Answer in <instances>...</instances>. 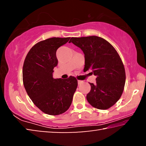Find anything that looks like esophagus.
<instances>
[{"label":"esophagus","instance_id":"esophagus-1","mask_svg":"<svg viewBox=\"0 0 146 146\" xmlns=\"http://www.w3.org/2000/svg\"><path fill=\"white\" fill-rule=\"evenodd\" d=\"M82 84V81H81V80H78V85Z\"/></svg>","mask_w":146,"mask_h":146}]
</instances>
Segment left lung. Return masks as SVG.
Here are the masks:
<instances>
[{
  "mask_svg": "<svg viewBox=\"0 0 146 146\" xmlns=\"http://www.w3.org/2000/svg\"><path fill=\"white\" fill-rule=\"evenodd\" d=\"M69 42L84 53V72L91 70L97 76L95 84L90 83L91 90L86 96L88 102L98 110L110 108L120 99L125 82V68L117 51L97 36L72 37Z\"/></svg>",
  "mask_w": 146,
  "mask_h": 146,
  "instance_id": "1",
  "label": "left lung"
}]
</instances>
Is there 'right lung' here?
Masks as SVG:
<instances>
[{"instance_id": "add662e5", "label": "right lung", "mask_w": 146, "mask_h": 146, "mask_svg": "<svg viewBox=\"0 0 146 146\" xmlns=\"http://www.w3.org/2000/svg\"><path fill=\"white\" fill-rule=\"evenodd\" d=\"M70 37H53L42 40L32 47L24 60L23 69L24 86L32 102L49 115L62 114L70 107L78 86L75 77L53 78L57 66V49Z\"/></svg>"}]
</instances>
